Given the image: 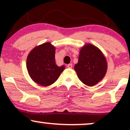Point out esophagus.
<instances>
[{
  "label": "esophagus",
  "instance_id": "esophagus-1",
  "mask_svg": "<svg viewBox=\"0 0 130 130\" xmlns=\"http://www.w3.org/2000/svg\"><path fill=\"white\" fill-rule=\"evenodd\" d=\"M67 67H68V68H72V64H68V65H67Z\"/></svg>",
  "mask_w": 130,
  "mask_h": 130
}]
</instances>
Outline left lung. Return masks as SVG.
<instances>
[{
  "label": "left lung",
  "mask_w": 130,
  "mask_h": 130,
  "mask_svg": "<svg viewBox=\"0 0 130 130\" xmlns=\"http://www.w3.org/2000/svg\"><path fill=\"white\" fill-rule=\"evenodd\" d=\"M74 70L82 83L88 86H94L105 76L106 60L98 47L87 44L80 50Z\"/></svg>",
  "instance_id": "8db88e82"
}]
</instances>
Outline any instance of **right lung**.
Segmentation results:
<instances>
[{"instance_id":"obj_1","label":"right lung","mask_w":130,"mask_h":130,"mask_svg":"<svg viewBox=\"0 0 130 130\" xmlns=\"http://www.w3.org/2000/svg\"><path fill=\"white\" fill-rule=\"evenodd\" d=\"M27 68L34 82L46 87L57 80L65 66L56 65L55 47L50 43H46L31 51L27 59Z\"/></svg>"}]
</instances>
